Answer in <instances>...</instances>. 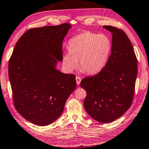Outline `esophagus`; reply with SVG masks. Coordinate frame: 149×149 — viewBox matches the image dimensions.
I'll list each match as a JSON object with an SVG mask.
<instances>
[{
	"label": "esophagus",
	"instance_id": "34e87169",
	"mask_svg": "<svg viewBox=\"0 0 149 149\" xmlns=\"http://www.w3.org/2000/svg\"><path fill=\"white\" fill-rule=\"evenodd\" d=\"M81 80H82V79H81V78L80 77H76V81H77V85H79L80 82H81Z\"/></svg>",
	"mask_w": 149,
	"mask_h": 149
}]
</instances>
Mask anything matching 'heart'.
Wrapping results in <instances>:
<instances>
[{"mask_svg":"<svg viewBox=\"0 0 149 149\" xmlns=\"http://www.w3.org/2000/svg\"><path fill=\"white\" fill-rule=\"evenodd\" d=\"M68 49L63 56L66 68L72 71L79 60L81 71L91 74L100 71L106 65L111 54L112 43L108 35L87 31L72 38Z\"/></svg>","mask_w":149,"mask_h":149,"instance_id":"1","label":"heart"}]
</instances>
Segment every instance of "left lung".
<instances>
[{"instance_id":"8db88e82","label":"left lung","mask_w":149,"mask_h":149,"mask_svg":"<svg viewBox=\"0 0 149 149\" xmlns=\"http://www.w3.org/2000/svg\"><path fill=\"white\" fill-rule=\"evenodd\" d=\"M103 27L112 33L111 54L99 73L83 78L80 86L87 91L84 101L87 113L97 121L109 123L121 117L132 105L137 60L124 31L111 26Z\"/></svg>"}]
</instances>
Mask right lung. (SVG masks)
<instances>
[{
	"mask_svg": "<svg viewBox=\"0 0 149 149\" xmlns=\"http://www.w3.org/2000/svg\"><path fill=\"white\" fill-rule=\"evenodd\" d=\"M71 25L28 30L17 42L8 64L13 105L30 123L47 126L62 113L76 87L75 75L55 69L63 60V38Z\"/></svg>",
	"mask_w": 149,
	"mask_h": 149,
	"instance_id": "add662e5",
	"label": "right lung"
}]
</instances>
